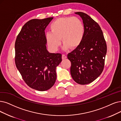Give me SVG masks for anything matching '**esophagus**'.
Here are the masks:
<instances>
[{
	"label": "esophagus",
	"mask_w": 121,
	"mask_h": 121,
	"mask_svg": "<svg viewBox=\"0 0 121 121\" xmlns=\"http://www.w3.org/2000/svg\"><path fill=\"white\" fill-rule=\"evenodd\" d=\"M62 60H65V59H66V56H65V55H62Z\"/></svg>",
	"instance_id": "34e87169"
}]
</instances>
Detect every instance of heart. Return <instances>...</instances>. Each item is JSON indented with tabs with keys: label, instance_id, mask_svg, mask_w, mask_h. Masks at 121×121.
Segmentation results:
<instances>
[{
	"label": "heart",
	"instance_id": "obj_1",
	"mask_svg": "<svg viewBox=\"0 0 121 121\" xmlns=\"http://www.w3.org/2000/svg\"><path fill=\"white\" fill-rule=\"evenodd\" d=\"M50 29L51 32L46 33V40L52 51H57L60 46V39L64 50L75 49L81 43L85 34L84 24L77 17L60 18L52 23Z\"/></svg>",
	"mask_w": 121,
	"mask_h": 121
}]
</instances>
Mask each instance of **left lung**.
Listing matches in <instances>:
<instances>
[{
  "instance_id": "obj_1",
  "label": "left lung",
  "mask_w": 121,
  "mask_h": 121,
  "mask_svg": "<svg viewBox=\"0 0 121 121\" xmlns=\"http://www.w3.org/2000/svg\"><path fill=\"white\" fill-rule=\"evenodd\" d=\"M83 20L85 34L80 45L67 55L70 74L76 83L89 84L100 76L104 67L107 45L98 24L83 12L75 13Z\"/></svg>"
}]
</instances>
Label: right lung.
Here are the masks:
<instances>
[{"instance_id":"obj_1","label":"right lung","mask_w":121,"mask_h":121,"mask_svg":"<svg viewBox=\"0 0 121 121\" xmlns=\"http://www.w3.org/2000/svg\"><path fill=\"white\" fill-rule=\"evenodd\" d=\"M53 17L34 19L21 29L15 44V61L25 83L38 91H46L54 85L56 68L62 61L61 54L47 49L45 30Z\"/></svg>"}]
</instances>
